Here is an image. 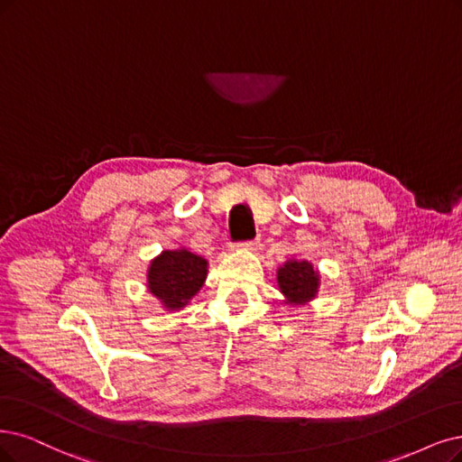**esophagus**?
I'll use <instances>...</instances> for the list:
<instances>
[{
    "label": "esophagus",
    "mask_w": 462,
    "mask_h": 462,
    "mask_svg": "<svg viewBox=\"0 0 462 462\" xmlns=\"http://www.w3.org/2000/svg\"><path fill=\"white\" fill-rule=\"evenodd\" d=\"M257 245H259V237H254V240H251V242L237 244L236 247H237V249H242V251H254V249H257Z\"/></svg>",
    "instance_id": "34e87169"
}]
</instances>
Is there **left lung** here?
I'll return each instance as SVG.
<instances>
[{"mask_svg": "<svg viewBox=\"0 0 462 462\" xmlns=\"http://www.w3.org/2000/svg\"><path fill=\"white\" fill-rule=\"evenodd\" d=\"M278 291L289 309H300L310 304L321 287V272L306 259H287L276 270Z\"/></svg>", "mask_w": 462, "mask_h": 462, "instance_id": "obj_1", "label": "left lung"}]
</instances>
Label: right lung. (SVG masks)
<instances>
[{"label":"right lung","instance_id":"obj_1","mask_svg":"<svg viewBox=\"0 0 462 462\" xmlns=\"http://www.w3.org/2000/svg\"><path fill=\"white\" fill-rule=\"evenodd\" d=\"M209 261L186 247L163 249L146 270V289L165 312L186 309L208 280Z\"/></svg>","mask_w":462,"mask_h":462}]
</instances>
